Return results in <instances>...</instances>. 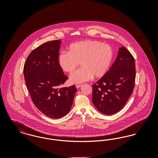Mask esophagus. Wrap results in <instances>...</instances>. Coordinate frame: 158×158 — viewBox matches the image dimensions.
I'll use <instances>...</instances> for the list:
<instances>
[{
	"label": "esophagus",
	"instance_id": "1",
	"mask_svg": "<svg viewBox=\"0 0 158 158\" xmlns=\"http://www.w3.org/2000/svg\"><path fill=\"white\" fill-rule=\"evenodd\" d=\"M81 86H82V85H76V87L77 89H79L80 87H81Z\"/></svg>",
	"mask_w": 158,
	"mask_h": 158
}]
</instances>
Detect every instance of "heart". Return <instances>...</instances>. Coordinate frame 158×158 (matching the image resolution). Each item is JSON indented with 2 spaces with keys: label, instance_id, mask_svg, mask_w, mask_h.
<instances>
[{
  "label": "heart",
  "instance_id": "heart-1",
  "mask_svg": "<svg viewBox=\"0 0 158 158\" xmlns=\"http://www.w3.org/2000/svg\"><path fill=\"white\" fill-rule=\"evenodd\" d=\"M113 50L107 44L94 40H85L71 44L68 52H61L58 61L61 69L73 73L79 63L82 68L70 77L72 83H81L90 79L93 76L101 77L105 75L111 64Z\"/></svg>",
  "mask_w": 158,
  "mask_h": 158
}]
</instances>
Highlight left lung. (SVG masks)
Instances as JSON below:
<instances>
[{
	"mask_svg": "<svg viewBox=\"0 0 158 158\" xmlns=\"http://www.w3.org/2000/svg\"><path fill=\"white\" fill-rule=\"evenodd\" d=\"M135 60L124 47L110 70L92 85V101L101 113L110 115L124 106L135 88Z\"/></svg>",
	"mask_w": 158,
	"mask_h": 158,
	"instance_id": "8db88e82",
	"label": "left lung"
}]
</instances>
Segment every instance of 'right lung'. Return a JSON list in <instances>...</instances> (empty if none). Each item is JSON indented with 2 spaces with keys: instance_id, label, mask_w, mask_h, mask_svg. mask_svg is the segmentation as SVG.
<instances>
[{
  "instance_id": "add662e5",
  "label": "right lung",
  "mask_w": 158,
  "mask_h": 158,
  "mask_svg": "<svg viewBox=\"0 0 158 158\" xmlns=\"http://www.w3.org/2000/svg\"><path fill=\"white\" fill-rule=\"evenodd\" d=\"M61 40L47 42L28 56L23 75L32 101L45 115L57 119L68 114L77 89L75 85L61 88L68 77L58 61Z\"/></svg>"
}]
</instances>
